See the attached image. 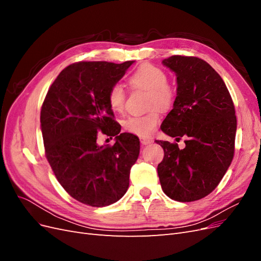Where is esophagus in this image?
Here are the masks:
<instances>
[{"label":"esophagus","instance_id":"34e87169","mask_svg":"<svg viewBox=\"0 0 261 261\" xmlns=\"http://www.w3.org/2000/svg\"><path fill=\"white\" fill-rule=\"evenodd\" d=\"M140 143L146 146V145L152 144V143H153V140H152L151 138H140Z\"/></svg>","mask_w":261,"mask_h":261}]
</instances>
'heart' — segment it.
<instances>
[{
	"label": "heart",
	"instance_id": "heart-1",
	"mask_svg": "<svg viewBox=\"0 0 261 261\" xmlns=\"http://www.w3.org/2000/svg\"><path fill=\"white\" fill-rule=\"evenodd\" d=\"M128 83L135 87L149 91L148 102L150 108H158L162 111L171 109L176 98L175 87L168 83L167 74L160 67L144 64L140 65L129 78ZM109 106L113 111L120 112L125 106V91L120 84L113 85L108 93ZM158 109L145 115H134L126 118L123 125L128 133L139 137H149L154 133L161 116Z\"/></svg>",
	"mask_w": 261,
	"mask_h": 261
}]
</instances>
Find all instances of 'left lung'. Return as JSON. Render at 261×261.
Wrapping results in <instances>:
<instances>
[{
	"mask_svg": "<svg viewBox=\"0 0 261 261\" xmlns=\"http://www.w3.org/2000/svg\"><path fill=\"white\" fill-rule=\"evenodd\" d=\"M162 64L175 73L177 92L161 129L186 140L184 149L155 140L164 150L158 175L171 199L195 201L218 186L233 160L235 109L223 80L206 61L173 55Z\"/></svg>",
	"mask_w": 261,
	"mask_h": 261,
	"instance_id": "1",
	"label": "left lung"
}]
</instances>
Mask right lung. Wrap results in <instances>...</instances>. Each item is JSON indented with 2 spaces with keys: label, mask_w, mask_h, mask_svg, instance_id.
Masks as SVG:
<instances>
[{
  "label": "right lung",
  "mask_w": 261,
  "mask_h": 261,
  "mask_svg": "<svg viewBox=\"0 0 261 261\" xmlns=\"http://www.w3.org/2000/svg\"><path fill=\"white\" fill-rule=\"evenodd\" d=\"M134 62L70 64L51 85L41 108L45 156L55 176L74 199L91 207L122 198L139 155L138 137L120 133L108 101L110 88ZM99 130L116 137L113 146L96 144Z\"/></svg>",
  "instance_id": "right-lung-1"
}]
</instances>
